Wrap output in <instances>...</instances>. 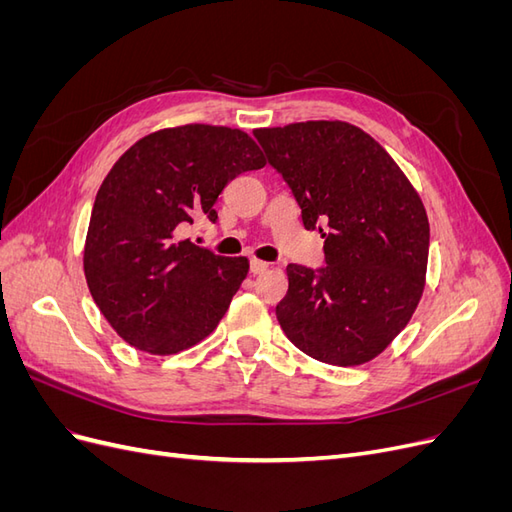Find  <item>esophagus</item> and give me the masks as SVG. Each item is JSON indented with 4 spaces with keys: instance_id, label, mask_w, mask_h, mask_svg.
<instances>
[{
    "instance_id": "esophagus-1",
    "label": "esophagus",
    "mask_w": 512,
    "mask_h": 512,
    "mask_svg": "<svg viewBox=\"0 0 512 512\" xmlns=\"http://www.w3.org/2000/svg\"><path fill=\"white\" fill-rule=\"evenodd\" d=\"M269 269V265L267 262H262V260H256V258H252L250 260V271L254 273V275H260V273H265Z\"/></svg>"
}]
</instances>
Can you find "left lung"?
<instances>
[{
    "mask_svg": "<svg viewBox=\"0 0 512 512\" xmlns=\"http://www.w3.org/2000/svg\"><path fill=\"white\" fill-rule=\"evenodd\" d=\"M284 177L327 267L288 265L275 314L316 361L352 367L404 331L425 288L429 222L406 175L374 138L344 121L254 130Z\"/></svg>",
    "mask_w": 512,
    "mask_h": 512,
    "instance_id": "1",
    "label": "left lung"
}]
</instances>
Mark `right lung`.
<instances>
[{"label":"right lung","mask_w":512,"mask_h":512,"mask_svg":"<svg viewBox=\"0 0 512 512\" xmlns=\"http://www.w3.org/2000/svg\"><path fill=\"white\" fill-rule=\"evenodd\" d=\"M265 156L241 130L194 123L132 145L102 181L85 241L91 297L121 339L175 354L213 333L245 280L247 258L218 256L183 232L215 224V200Z\"/></svg>","instance_id":"1"}]
</instances>
